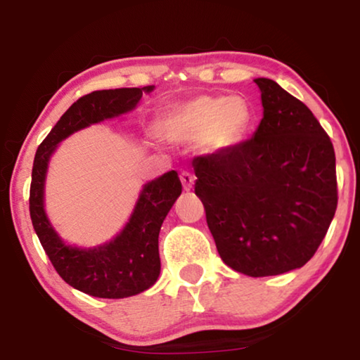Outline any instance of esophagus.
Here are the masks:
<instances>
[{"mask_svg":"<svg viewBox=\"0 0 360 360\" xmlns=\"http://www.w3.org/2000/svg\"><path fill=\"white\" fill-rule=\"evenodd\" d=\"M180 180H181V185H184V190L185 191H190L193 188V181H195V176L190 174V172H181L180 174Z\"/></svg>","mask_w":360,"mask_h":360,"instance_id":"34e87169","label":"esophagus"}]
</instances>
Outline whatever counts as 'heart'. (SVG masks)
Returning a JSON list of instances; mask_svg holds the SVG:
<instances>
[{
	"label": "heart",
	"instance_id": "b5f03b06",
	"mask_svg": "<svg viewBox=\"0 0 360 360\" xmlns=\"http://www.w3.org/2000/svg\"><path fill=\"white\" fill-rule=\"evenodd\" d=\"M252 111L239 96L200 95L176 103L160 117L159 132L169 142L201 141L206 150H226L248 132Z\"/></svg>",
	"mask_w": 360,
	"mask_h": 360
}]
</instances>
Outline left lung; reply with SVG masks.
<instances>
[{"label":"left lung","mask_w":360,"mask_h":360,"mask_svg":"<svg viewBox=\"0 0 360 360\" xmlns=\"http://www.w3.org/2000/svg\"><path fill=\"white\" fill-rule=\"evenodd\" d=\"M264 116L252 139L196 157L195 193L226 265L249 277L303 267L338 206L333 142L307 105L255 78Z\"/></svg>","instance_id":"1"}]
</instances>
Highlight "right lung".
<instances>
[{"label":"right lung","instance_id":"1","mask_svg":"<svg viewBox=\"0 0 360 360\" xmlns=\"http://www.w3.org/2000/svg\"><path fill=\"white\" fill-rule=\"evenodd\" d=\"M144 88L93 91L77 100L39 146L34 157L29 211L34 231L58 275L80 292L96 298H127L146 292L160 275L159 233L165 216L181 195L175 170L142 186L134 210L120 233L106 243L80 248L60 238L46 211V179L53 152L73 132L136 110Z\"/></svg>","mask_w":360,"mask_h":360}]
</instances>
